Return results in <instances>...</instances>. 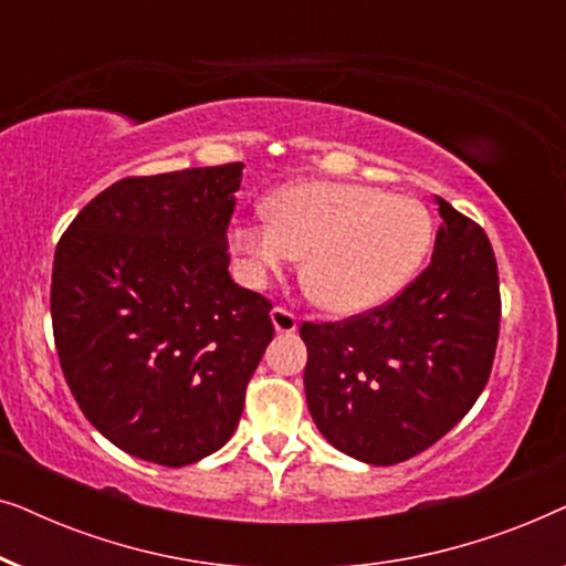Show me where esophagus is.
<instances>
[{"instance_id":"1","label":"esophagus","mask_w":566,"mask_h":566,"mask_svg":"<svg viewBox=\"0 0 566 566\" xmlns=\"http://www.w3.org/2000/svg\"><path fill=\"white\" fill-rule=\"evenodd\" d=\"M270 319H273V327L277 335H293V332L298 329V319L283 306H275L273 312H270Z\"/></svg>"}]
</instances>
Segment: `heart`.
<instances>
[{"mask_svg": "<svg viewBox=\"0 0 566 566\" xmlns=\"http://www.w3.org/2000/svg\"><path fill=\"white\" fill-rule=\"evenodd\" d=\"M229 242L252 283L306 254L308 296L353 316L405 291L432 247V216L417 198L374 185L301 180L268 200V216L237 221Z\"/></svg>", "mask_w": 566, "mask_h": 566, "instance_id": "heart-1", "label": "heart"}]
</instances>
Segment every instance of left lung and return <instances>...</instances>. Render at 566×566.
Listing matches in <instances>:
<instances>
[{
  "label": "left lung",
  "mask_w": 566,
  "mask_h": 566,
  "mask_svg": "<svg viewBox=\"0 0 566 566\" xmlns=\"http://www.w3.org/2000/svg\"><path fill=\"white\" fill-rule=\"evenodd\" d=\"M438 200L430 265L389 304L301 324L306 405L337 451L391 467L422 453L474 407L500 335L497 260L484 229Z\"/></svg>",
  "instance_id": "obj_1"
}]
</instances>
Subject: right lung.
<instances>
[{
	"label": "right lung",
	"mask_w": 566,
	"mask_h": 566,
	"mask_svg": "<svg viewBox=\"0 0 566 566\" xmlns=\"http://www.w3.org/2000/svg\"><path fill=\"white\" fill-rule=\"evenodd\" d=\"M242 169L126 177L76 213L53 258V339L76 405L159 467L227 443L275 332L273 304L229 275Z\"/></svg>",
	"instance_id": "add662e5"
}]
</instances>
